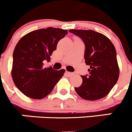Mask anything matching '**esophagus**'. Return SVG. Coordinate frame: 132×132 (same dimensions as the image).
<instances>
[{"instance_id": "34e87169", "label": "esophagus", "mask_w": 132, "mask_h": 132, "mask_svg": "<svg viewBox=\"0 0 132 132\" xmlns=\"http://www.w3.org/2000/svg\"><path fill=\"white\" fill-rule=\"evenodd\" d=\"M66 74H67V75H69V76H71V75H73V73H71V72L66 71Z\"/></svg>"}]
</instances>
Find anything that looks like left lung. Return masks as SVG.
<instances>
[{
  "instance_id": "obj_1",
  "label": "left lung",
  "mask_w": 132,
  "mask_h": 132,
  "mask_svg": "<svg viewBox=\"0 0 132 132\" xmlns=\"http://www.w3.org/2000/svg\"><path fill=\"white\" fill-rule=\"evenodd\" d=\"M85 45L84 57L89 65L88 75H81L82 82L75 90L82 98L96 101L106 96L116 85L119 67L116 49L106 36L93 30H69Z\"/></svg>"
}]
</instances>
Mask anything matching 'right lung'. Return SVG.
<instances>
[{"mask_svg":"<svg viewBox=\"0 0 132 132\" xmlns=\"http://www.w3.org/2000/svg\"><path fill=\"white\" fill-rule=\"evenodd\" d=\"M67 30L47 28L34 30L23 36L13 52L12 77L16 87L28 97L42 99L51 93L65 70L44 68Z\"/></svg>","mask_w":132,"mask_h":132,"instance_id":"obj_1","label":"right lung"}]
</instances>
